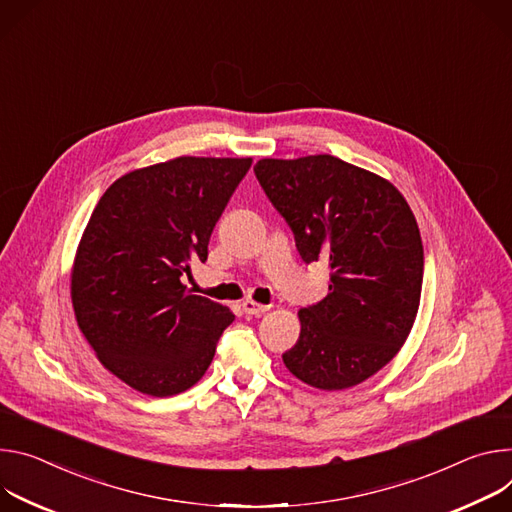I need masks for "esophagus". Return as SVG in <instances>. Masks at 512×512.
I'll return each instance as SVG.
<instances>
[{"label":"esophagus","mask_w":512,"mask_h":512,"mask_svg":"<svg viewBox=\"0 0 512 512\" xmlns=\"http://www.w3.org/2000/svg\"><path fill=\"white\" fill-rule=\"evenodd\" d=\"M242 309H244V313H248V315L260 317V315H264L270 307H268V305H260V303L252 301V299H246V301L242 303Z\"/></svg>","instance_id":"esophagus-1"}]
</instances>
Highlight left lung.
Listing matches in <instances>:
<instances>
[{"instance_id":"1","label":"left lung","mask_w":512,"mask_h":512,"mask_svg":"<svg viewBox=\"0 0 512 512\" xmlns=\"http://www.w3.org/2000/svg\"><path fill=\"white\" fill-rule=\"evenodd\" d=\"M254 173L301 258L331 268L327 297L299 311L301 335L282 362L319 390L368 380L401 352L421 303L423 242L407 199L331 154L262 158Z\"/></svg>"}]
</instances>
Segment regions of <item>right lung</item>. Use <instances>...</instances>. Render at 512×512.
Wrapping results in <instances>:
<instances>
[{
  "instance_id": "right-lung-1",
  "label": "right lung",
  "mask_w": 512,
  "mask_h": 512,
  "mask_svg": "<svg viewBox=\"0 0 512 512\" xmlns=\"http://www.w3.org/2000/svg\"><path fill=\"white\" fill-rule=\"evenodd\" d=\"M252 158L177 156L136 168L95 205L71 270L77 325L134 390L173 396L207 372L234 313L183 285Z\"/></svg>"
}]
</instances>
